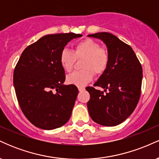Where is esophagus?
Returning <instances> with one entry per match:
<instances>
[{
    "label": "esophagus",
    "instance_id": "1",
    "mask_svg": "<svg viewBox=\"0 0 159 159\" xmlns=\"http://www.w3.org/2000/svg\"><path fill=\"white\" fill-rule=\"evenodd\" d=\"M85 90L84 87H78V90H79L80 92H81V91H83V90Z\"/></svg>",
    "mask_w": 159,
    "mask_h": 159
}]
</instances>
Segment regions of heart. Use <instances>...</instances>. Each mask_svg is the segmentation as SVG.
<instances>
[{
    "instance_id": "obj_1",
    "label": "heart",
    "mask_w": 159,
    "mask_h": 159,
    "mask_svg": "<svg viewBox=\"0 0 159 159\" xmlns=\"http://www.w3.org/2000/svg\"><path fill=\"white\" fill-rule=\"evenodd\" d=\"M75 58H84L82 63L84 70L74 72L67 76L66 81L70 84L84 87L92 81L94 73L102 74L106 70L110 56L105 48L95 40L87 39L75 45L74 52L63 49L60 54V63L66 72H71L73 69Z\"/></svg>"
}]
</instances>
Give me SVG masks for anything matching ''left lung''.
Masks as SVG:
<instances>
[{"label": "left lung", "mask_w": 159, "mask_h": 159, "mask_svg": "<svg viewBox=\"0 0 159 159\" xmlns=\"http://www.w3.org/2000/svg\"><path fill=\"white\" fill-rule=\"evenodd\" d=\"M88 36L102 40L110 56L106 70L94 84L104 91L86 88L90 95L89 114L99 125L114 126L126 120L138 105L143 78L141 64L132 47L116 36L102 32Z\"/></svg>", "instance_id": "8db88e82"}]
</instances>
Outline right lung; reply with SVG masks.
Returning <instances> with one entry per match:
<instances>
[{"label": "right lung", "instance_id": "obj_1", "mask_svg": "<svg viewBox=\"0 0 159 159\" xmlns=\"http://www.w3.org/2000/svg\"><path fill=\"white\" fill-rule=\"evenodd\" d=\"M81 36L74 33L43 36L24 50L16 66L13 84L19 106L39 129H57L70 118L78 90L63 84L60 54L69 41Z\"/></svg>", "mask_w": 159, "mask_h": 159}]
</instances>
